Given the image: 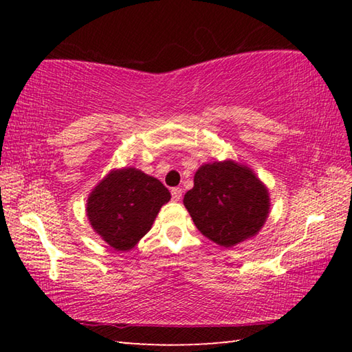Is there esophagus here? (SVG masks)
I'll list each match as a JSON object with an SVG mask.
<instances>
[{
    "label": "esophagus",
    "instance_id": "esophagus-1",
    "mask_svg": "<svg viewBox=\"0 0 352 352\" xmlns=\"http://www.w3.org/2000/svg\"><path fill=\"white\" fill-rule=\"evenodd\" d=\"M170 195H172V200H174V201L180 200L182 199V188H172Z\"/></svg>",
    "mask_w": 352,
    "mask_h": 352
}]
</instances>
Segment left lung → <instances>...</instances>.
Returning <instances> with one entry per match:
<instances>
[{
    "instance_id": "left-lung-1",
    "label": "left lung",
    "mask_w": 352,
    "mask_h": 352,
    "mask_svg": "<svg viewBox=\"0 0 352 352\" xmlns=\"http://www.w3.org/2000/svg\"><path fill=\"white\" fill-rule=\"evenodd\" d=\"M269 190L245 166L234 162L204 164L183 204L200 233L233 247L254 236L269 216Z\"/></svg>"
}]
</instances>
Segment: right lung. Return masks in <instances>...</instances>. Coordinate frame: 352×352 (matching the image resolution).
Wrapping results in <instances>:
<instances>
[{"mask_svg": "<svg viewBox=\"0 0 352 352\" xmlns=\"http://www.w3.org/2000/svg\"><path fill=\"white\" fill-rule=\"evenodd\" d=\"M169 200L170 192L157 178L133 168L113 170L88 197L87 216L110 247L126 252L152 228Z\"/></svg>", "mask_w": 352, "mask_h": 352, "instance_id": "add662e5", "label": "right lung"}]
</instances>
